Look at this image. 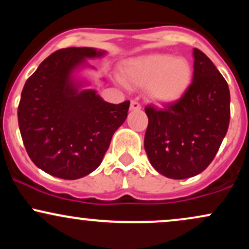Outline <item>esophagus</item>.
<instances>
[{
  "label": "esophagus",
  "instance_id": "esophagus-1",
  "mask_svg": "<svg viewBox=\"0 0 249 249\" xmlns=\"http://www.w3.org/2000/svg\"><path fill=\"white\" fill-rule=\"evenodd\" d=\"M141 108H142V107L138 102H136V101L131 102V104H130L131 111H138V110H141Z\"/></svg>",
  "mask_w": 249,
  "mask_h": 249
}]
</instances>
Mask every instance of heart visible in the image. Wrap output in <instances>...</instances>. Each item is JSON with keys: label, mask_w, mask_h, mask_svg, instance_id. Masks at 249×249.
<instances>
[{"label": "heart", "mask_w": 249, "mask_h": 249, "mask_svg": "<svg viewBox=\"0 0 249 249\" xmlns=\"http://www.w3.org/2000/svg\"><path fill=\"white\" fill-rule=\"evenodd\" d=\"M124 75L127 84L150 87V96L157 104H172L187 92L193 67L185 57L153 53L128 61Z\"/></svg>", "instance_id": "b5f03b06"}]
</instances>
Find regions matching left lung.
Instances as JSON below:
<instances>
[{
    "label": "left lung",
    "mask_w": 249,
    "mask_h": 249,
    "mask_svg": "<svg viewBox=\"0 0 249 249\" xmlns=\"http://www.w3.org/2000/svg\"><path fill=\"white\" fill-rule=\"evenodd\" d=\"M193 78L178 102L145 107L144 147L157 172L171 179L201 173L218 152L230 125V89L215 65L193 49Z\"/></svg>",
    "instance_id": "1"
}]
</instances>
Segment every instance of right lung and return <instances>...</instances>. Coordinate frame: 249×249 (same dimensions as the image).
Instances as JSON below:
<instances>
[{
  "label": "right lung",
  "mask_w": 249,
  "mask_h": 249,
  "mask_svg": "<svg viewBox=\"0 0 249 249\" xmlns=\"http://www.w3.org/2000/svg\"><path fill=\"white\" fill-rule=\"evenodd\" d=\"M107 53L88 47L61 49L25 82L17 111L19 131L31 160L50 176L75 180L93 172L126 119L130 102H105L81 75L95 70L87 59Z\"/></svg>",
  "instance_id": "obj_1"
}]
</instances>
